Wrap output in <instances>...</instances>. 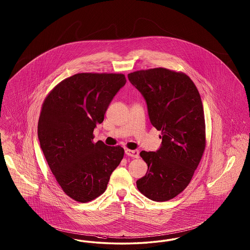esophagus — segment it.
I'll return each mask as SVG.
<instances>
[{
  "mask_svg": "<svg viewBox=\"0 0 250 250\" xmlns=\"http://www.w3.org/2000/svg\"><path fill=\"white\" fill-rule=\"evenodd\" d=\"M125 154L132 158H139L140 151L138 150H125Z\"/></svg>",
  "mask_w": 250,
  "mask_h": 250,
  "instance_id": "esophagus-1",
  "label": "esophagus"
}]
</instances>
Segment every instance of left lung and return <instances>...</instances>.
<instances>
[{
    "label": "left lung",
    "mask_w": 250,
    "mask_h": 250,
    "mask_svg": "<svg viewBox=\"0 0 250 250\" xmlns=\"http://www.w3.org/2000/svg\"><path fill=\"white\" fill-rule=\"evenodd\" d=\"M128 80L143 96L162 140L156 151L140 152L148 171L137 187L149 199H172L189 185L206 147L199 92L189 76L164 68L134 71Z\"/></svg>",
    "instance_id": "8db88e82"
}]
</instances>
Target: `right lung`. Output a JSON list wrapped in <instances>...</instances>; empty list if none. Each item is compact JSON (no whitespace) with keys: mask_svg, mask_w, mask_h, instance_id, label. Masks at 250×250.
Returning a JSON list of instances; mask_svg holds the SVG:
<instances>
[{"mask_svg":"<svg viewBox=\"0 0 250 250\" xmlns=\"http://www.w3.org/2000/svg\"><path fill=\"white\" fill-rule=\"evenodd\" d=\"M125 83L124 74L78 73L60 82L43 101L41 149L62 190L75 201L102 194L124 157L120 146L94 143L93 131Z\"/></svg>","mask_w":250,"mask_h":250,"instance_id":"obj_1","label":"right lung"}]
</instances>
